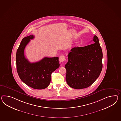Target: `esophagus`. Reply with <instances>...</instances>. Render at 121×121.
<instances>
[{"label": "esophagus", "mask_w": 121, "mask_h": 121, "mask_svg": "<svg viewBox=\"0 0 121 121\" xmlns=\"http://www.w3.org/2000/svg\"><path fill=\"white\" fill-rule=\"evenodd\" d=\"M65 60V56L64 55H61L59 57V61L60 62H64Z\"/></svg>", "instance_id": "1"}]
</instances>
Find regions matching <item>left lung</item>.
<instances>
[{"instance_id": "obj_1", "label": "left lung", "mask_w": 121, "mask_h": 121, "mask_svg": "<svg viewBox=\"0 0 121 121\" xmlns=\"http://www.w3.org/2000/svg\"><path fill=\"white\" fill-rule=\"evenodd\" d=\"M95 43L74 47L68 54L65 65L66 80L69 86L75 89L90 86L99 76L102 69V50L99 39L94 35Z\"/></svg>"}]
</instances>
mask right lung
<instances>
[{
  "instance_id": "add662e5",
  "label": "right lung",
  "mask_w": 121,
  "mask_h": 121,
  "mask_svg": "<svg viewBox=\"0 0 121 121\" xmlns=\"http://www.w3.org/2000/svg\"><path fill=\"white\" fill-rule=\"evenodd\" d=\"M33 35L24 38L16 53L17 70L21 80L28 86L35 89L42 90L50 85L51 74L60 66L58 57H45L41 60L31 63L24 55L25 47Z\"/></svg>"
}]
</instances>
